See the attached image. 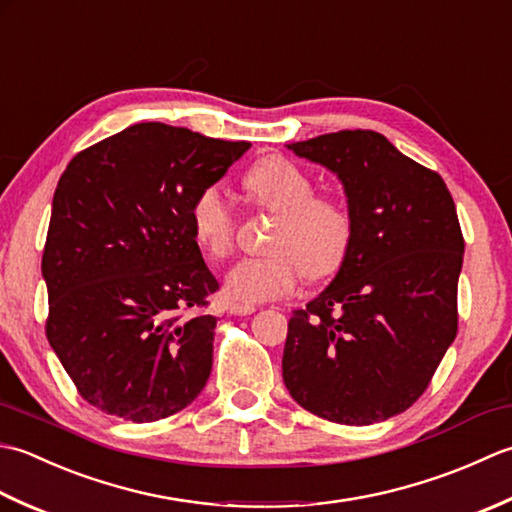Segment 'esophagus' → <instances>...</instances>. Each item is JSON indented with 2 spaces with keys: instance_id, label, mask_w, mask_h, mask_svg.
Returning <instances> with one entry per match:
<instances>
[{
  "instance_id": "1",
  "label": "esophagus",
  "mask_w": 512,
  "mask_h": 512,
  "mask_svg": "<svg viewBox=\"0 0 512 512\" xmlns=\"http://www.w3.org/2000/svg\"><path fill=\"white\" fill-rule=\"evenodd\" d=\"M254 311H256L254 305H232L229 307V314H234V316H249V314H254Z\"/></svg>"
}]
</instances>
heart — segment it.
<instances>
[{
	"instance_id": "heart-1",
	"label": "heart",
	"mask_w": 512,
	"mask_h": 512,
	"mask_svg": "<svg viewBox=\"0 0 512 512\" xmlns=\"http://www.w3.org/2000/svg\"><path fill=\"white\" fill-rule=\"evenodd\" d=\"M256 205L276 214L267 249L229 269L225 294L236 302H263L294 289L302 276L327 278L344 265L353 243V218L333 198L316 196L307 172L283 156H267L245 176ZM190 223L198 247L210 260H225L234 249L236 216L218 183L194 196Z\"/></svg>"
}]
</instances>
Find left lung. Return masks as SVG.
Listing matches in <instances>:
<instances>
[{
  "mask_svg": "<svg viewBox=\"0 0 512 512\" xmlns=\"http://www.w3.org/2000/svg\"><path fill=\"white\" fill-rule=\"evenodd\" d=\"M287 148L338 176L353 243L336 278L289 318L285 387L329 422L389 420L420 398L455 340L464 238L453 196L373 130Z\"/></svg>",
  "mask_w": 512,
  "mask_h": 512,
  "instance_id": "obj_1",
  "label": "left lung"
}]
</instances>
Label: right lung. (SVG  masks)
Wrapping results in <instances>:
<instances>
[{"label":"right lung","instance_id":"right-lung-1","mask_svg":"<svg viewBox=\"0 0 512 512\" xmlns=\"http://www.w3.org/2000/svg\"><path fill=\"white\" fill-rule=\"evenodd\" d=\"M252 148L137 123L79 152L52 198L46 336L81 398L132 422L196 400L212 371L218 289L192 232L205 185Z\"/></svg>","mask_w":512,"mask_h":512}]
</instances>
